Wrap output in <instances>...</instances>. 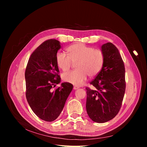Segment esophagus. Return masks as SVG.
Instances as JSON below:
<instances>
[{
  "label": "esophagus",
  "mask_w": 147,
  "mask_h": 147,
  "mask_svg": "<svg viewBox=\"0 0 147 147\" xmlns=\"http://www.w3.org/2000/svg\"><path fill=\"white\" fill-rule=\"evenodd\" d=\"M78 88H79V87H78V86H74V90H77V89H78Z\"/></svg>",
  "instance_id": "34e87169"
}]
</instances>
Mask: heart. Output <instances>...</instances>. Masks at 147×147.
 Here are the masks:
<instances>
[{
    "instance_id": "b5f03b06",
    "label": "heart",
    "mask_w": 147,
    "mask_h": 147,
    "mask_svg": "<svg viewBox=\"0 0 147 147\" xmlns=\"http://www.w3.org/2000/svg\"><path fill=\"white\" fill-rule=\"evenodd\" d=\"M68 55L58 52L56 61L59 68L68 70L73 63L77 69L63 74L64 81L74 85L80 86L89 75L94 77L98 75L104 63V54L99 49H94L83 43H76L67 48Z\"/></svg>"
}]
</instances>
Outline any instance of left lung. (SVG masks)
<instances>
[{"mask_svg":"<svg viewBox=\"0 0 147 147\" xmlns=\"http://www.w3.org/2000/svg\"><path fill=\"white\" fill-rule=\"evenodd\" d=\"M104 63L90 82L94 89L86 88V112L93 121L105 123L118 114L126 89L125 68L117 48L110 42L101 47Z\"/></svg>","mask_w":147,"mask_h":147,"instance_id":"obj_1","label":"left lung"}]
</instances>
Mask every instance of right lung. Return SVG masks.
Listing matches in <instances>:
<instances>
[{
  "label": "right lung",
  "instance_id": "add662e5",
  "mask_svg": "<svg viewBox=\"0 0 147 147\" xmlns=\"http://www.w3.org/2000/svg\"><path fill=\"white\" fill-rule=\"evenodd\" d=\"M60 42L50 39L44 42L30 55L25 71L26 96L34 113L45 121H53L59 116L73 89L71 83H61L56 56Z\"/></svg>",
  "mask_w": 147,
  "mask_h": 147
}]
</instances>
